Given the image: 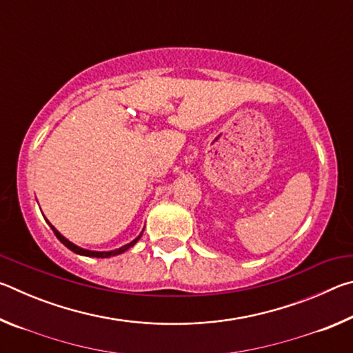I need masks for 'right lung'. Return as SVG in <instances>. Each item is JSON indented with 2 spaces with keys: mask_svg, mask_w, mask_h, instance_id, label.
Here are the masks:
<instances>
[{
  "mask_svg": "<svg viewBox=\"0 0 353 353\" xmlns=\"http://www.w3.org/2000/svg\"><path fill=\"white\" fill-rule=\"evenodd\" d=\"M51 225V224H50ZM51 229H52V232H54V235L59 238V241H61L62 244H65V246H67L70 250H73V252H76V254H79V255H85V256H97V259H107V256H112V255H118V254H123L124 250H128L129 248H132L134 244L140 240V236H137L134 241H130L129 244H124L123 248H119V249H115V250H109V252H94V250H87V249H82V248H77L76 244H73L71 241H68L67 238L65 236H62L61 234H59V232L54 229V227L51 225Z\"/></svg>",
  "mask_w": 353,
  "mask_h": 353,
  "instance_id": "1",
  "label": "right lung"
}]
</instances>
